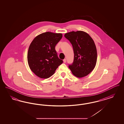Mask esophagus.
Returning <instances> with one entry per match:
<instances>
[{"label":"esophagus","instance_id":"esophagus-1","mask_svg":"<svg viewBox=\"0 0 124 124\" xmlns=\"http://www.w3.org/2000/svg\"><path fill=\"white\" fill-rule=\"evenodd\" d=\"M63 61H64V63H66V59H64L63 60Z\"/></svg>","mask_w":124,"mask_h":124}]
</instances>
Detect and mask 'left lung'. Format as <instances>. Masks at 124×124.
<instances>
[{
  "instance_id": "left-lung-1",
  "label": "left lung",
  "mask_w": 124,
  "mask_h": 124,
  "mask_svg": "<svg viewBox=\"0 0 124 124\" xmlns=\"http://www.w3.org/2000/svg\"><path fill=\"white\" fill-rule=\"evenodd\" d=\"M64 36L73 49V62L68 66L72 73L78 78L88 75L97 62V52L93 40L87 33L81 31L67 32Z\"/></svg>"
}]
</instances>
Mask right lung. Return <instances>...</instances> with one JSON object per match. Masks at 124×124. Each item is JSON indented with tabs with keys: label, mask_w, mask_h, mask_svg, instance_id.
<instances>
[{
	"label": "right lung",
	"mask_w": 124,
	"mask_h": 124,
	"mask_svg": "<svg viewBox=\"0 0 124 124\" xmlns=\"http://www.w3.org/2000/svg\"><path fill=\"white\" fill-rule=\"evenodd\" d=\"M62 38V33L47 31L36 36L31 42L27 61L30 69L38 77L49 78L63 63L55 48Z\"/></svg>",
	"instance_id": "add662e5"
}]
</instances>
